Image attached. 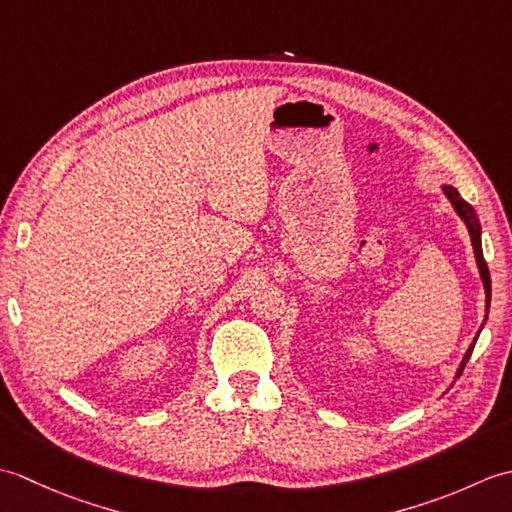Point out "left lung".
Listing matches in <instances>:
<instances>
[{"instance_id":"1","label":"left lung","mask_w":512,"mask_h":512,"mask_svg":"<svg viewBox=\"0 0 512 512\" xmlns=\"http://www.w3.org/2000/svg\"><path fill=\"white\" fill-rule=\"evenodd\" d=\"M442 193L447 195V200L451 202L453 211L458 213V217L466 226V231H469V235H471V244H473V253H475V264H477V270H480V279H482L484 292H486V319H488V308H491V275H488V266L484 262V253H482V226H480V220H477V213H475L473 206L466 202L462 195H460V191L455 189V187H451V184H442ZM482 328H484V323H482ZM480 332H477V336H480ZM477 336H475V341H477ZM475 341L469 345V350H466L462 363L458 367V372H455V378H460L464 365L469 363V358L473 354V347H475Z\"/></svg>"}]
</instances>
